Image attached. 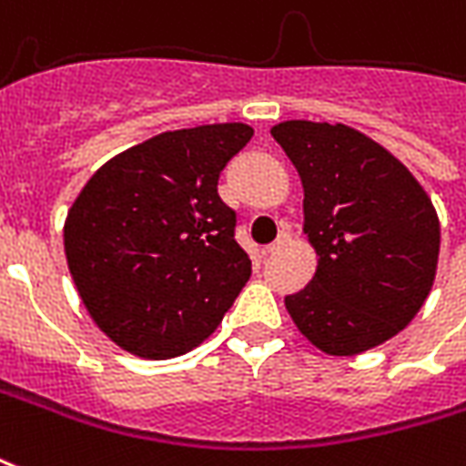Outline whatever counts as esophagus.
I'll return each instance as SVG.
<instances>
[{
    "label": "esophagus",
    "instance_id": "1",
    "mask_svg": "<svg viewBox=\"0 0 466 466\" xmlns=\"http://www.w3.org/2000/svg\"><path fill=\"white\" fill-rule=\"evenodd\" d=\"M286 242H289V232H281V234H279V239H277V242L267 244V247H264V251H267V254H274V251L281 249V247H284Z\"/></svg>",
    "mask_w": 466,
    "mask_h": 466
}]
</instances>
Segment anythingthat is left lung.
Returning a JSON list of instances; mask_svg holds the SVG:
<instances>
[{
  "label": "left lung",
  "mask_w": 466,
  "mask_h": 466,
  "mask_svg": "<svg viewBox=\"0 0 466 466\" xmlns=\"http://www.w3.org/2000/svg\"><path fill=\"white\" fill-rule=\"evenodd\" d=\"M271 136L303 182V232L319 251L311 284L284 299L306 339L356 356L415 319L435 281L440 222L425 189L348 126L286 120Z\"/></svg>",
  "instance_id": "1"
}]
</instances>
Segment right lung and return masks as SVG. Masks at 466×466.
Here are the masks:
<instances>
[{
  "mask_svg": "<svg viewBox=\"0 0 466 466\" xmlns=\"http://www.w3.org/2000/svg\"><path fill=\"white\" fill-rule=\"evenodd\" d=\"M244 123L155 136L86 182L64 227L71 277L98 329L140 358H175L219 326L251 277L219 175Z\"/></svg>",
  "mask_w": 466,
  "mask_h": 466,
  "instance_id": "obj_1",
  "label": "right lung"
}]
</instances>
